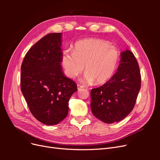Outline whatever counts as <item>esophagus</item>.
Instances as JSON below:
<instances>
[{
  "label": "esophagus",
  "mask_w": 160,
  "mask_h": 160,
  "mask_svg": "<svg viewBox=\"0 0 160 160\" xmlns=\"http://www.w3.org/2000/svg\"><path fill=\"white\" fill-rule=\"evenodd\" d=\"M84 88L83 85H80V84L77 85V89H78L79 90L81 89H82V88Z\"/></svg>",
  "instance_id": "1"
}]
</instances>
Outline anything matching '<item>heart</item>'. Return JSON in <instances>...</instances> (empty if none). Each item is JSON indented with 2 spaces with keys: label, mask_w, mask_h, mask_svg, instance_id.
I'll list each match as a JSON object with an SVG mask.
<instances>
[{
  "label": "heart",
  "mask_w": 160,
  "mask_h": 160,
  "mask_svg": "<svg viewBox=\"0 0 160 160\" xmlns=\"http://www.w3.org/2000/svg\"><path fill=\"white\" fill-rule=\"evenodd\" d=\"M119 52L118 48L99 38H85L77 41L73 52L64 50L61 62L65 75L75 79L83 71L84 79L89 83L103 84L109 81L118 67Z\"/></svg>",
  "instance_id": "b5f03b06"
}]
</instances>
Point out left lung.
Wrapping results in <instances>:
<instances>
[{
    "label": "left lung",
    "instance_id": "left-lung-1",
    "mask_svg": "<svg viewBox=\"0 0 160 160\" xmlns=\"http://www.w3.org/2000/svg\"><path fill=\"white\" fill-rule=\"evenodd\" d=\"M140 88L141 74L133 53L122 52L117 72L104 85L91 91L92 113L106 123L120 122L133 110Z\"/></svg>",
    "mask_w": 160,
    "mask_h": 160
}]
</instances>
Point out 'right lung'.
<instances>
[{
  "instance_id": "obj_1",
  "label": "right lung",
  "mask_w": 160,
  "mask_h": 160,
  "mask_svg": "<svg viewBox=\"0 0 160 160\" xmlns=\"http://www.w3.org/2000/svg\"><path fill=\"white\" fill-rule=\"evenodd\" d=\"M62 33L48 34L25 55L21 65V88L31 113L48 125L68 114L69 101L77 86L66 77L61 65Z\"/></svg>"
}]
</instances>
